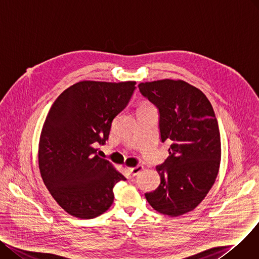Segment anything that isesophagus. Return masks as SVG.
Here are the masks:
<instances>
[{"instance_id":"esophagus-1","label":"esophagus","mask_w":259,"mask_h":259,"mask_svg":"<svg viewBox=\"0 0 259 259\" xmlns=\"http://www.w3.org/2000/svg\"><path fill=\"white\" fill-rule=\"evenodd\" d=\"M127 169H128V171L131 172L132 176H137L143 169V166L142 165H137L135 167H128Z\"/></svg>"}]
</instances>
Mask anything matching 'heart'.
Instances as JSON below:
<instances>
[{"label": "heart", "instance_id": "heart-1", "mask_svg": "<svg viewBox=\"0 0 259 259\" xmlns=\"http://www.w3.org/2000/svg\"><path fill=\"white\" fill-rule=\"evenodd\" d=\"M148 105H150V104H147V103H144V104H142L140 108H142V106H148Z\"/></svg>", "mask_w": 259, "mask_h": 259}]
</instances>
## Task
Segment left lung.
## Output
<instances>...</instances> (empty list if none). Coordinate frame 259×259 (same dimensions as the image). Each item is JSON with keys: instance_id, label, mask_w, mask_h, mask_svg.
Segmentation results:
<instances>
[{"instance_id": "8db88e82", "label": "left lung", "mask_w": 259, "mask_h": 259, "mask_svg": "<svg viewBox=\"0 0 259 259\" xmlns=\"http://www.w3.org/2000/svg\"><path fill=\"white\" fill-rule=\"evenodd\" d=\"M138 87L159 109L162 142L171 141L168 158L156 167L161 183L145 197L160 213L179 217L193 210L214 184L222 154L218 120L206 95L184 80Z\"/></svg>"}]
</instances>
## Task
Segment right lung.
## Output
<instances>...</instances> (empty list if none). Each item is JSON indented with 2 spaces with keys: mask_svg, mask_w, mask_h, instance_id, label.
I'll list each match as a JSON object with an SVG mask.
<instances>
[{
  "mask_svg": "<svg viewBox=\"0 0 259 259\" xmlns=\"http://www.w3.org/2000/svg\"><path fill=\"white\" fill-rule=\"evenodd\" d=\"M136 81H79L52 104L38 143L44 184L69 214L94 219L114 201L113 188L125 177L96 153L114 118L127 105Z\"/></svg>",
  "mask_w": 259,
  "mask_h": 259,
  "instance_id": "right-lung-1",
  "label": "right lung"
}]
</instances>
